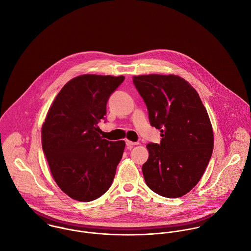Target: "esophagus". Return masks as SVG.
Segmentation results:
<instances>
[{"label":"esophagus","instance_id":"34e87169","mask_svg":"<svg viewBox=\"0 0 251 251\" xmlns=\"http://www.w3.org/2000/svg\"><path fill=\"white\" fill-rule=\"evenodd\" d=\"M126 144L127 149H131L134 145H137L138 143H135V142H131V141H129V140H126Z\"/></svg>","mask_w":251,"mask_h":251}]
</instances>
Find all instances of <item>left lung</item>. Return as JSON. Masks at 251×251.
<instances>
[{
	"instance_id": "1",
	"label": "left lung",
	"mask_w": 251,
	"mask_h": 251,
	"mask_svg": "<svg viewBox=\"0 0 251 251\" xmlns=\"http://www.w3.org/2000/svg\"><path fill=\"white\" fill-rule=\"evenodd\" d=\"M133 84L148 109L160 143H149L144 179L153 192L178 198L203 176L214 149V133L198 93L177 75H139Z\"/></svg>"
}]
</instances>
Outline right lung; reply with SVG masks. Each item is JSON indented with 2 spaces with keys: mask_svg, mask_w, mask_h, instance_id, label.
<instances>
[{
  "mask_svg": "<svg viewBox=\"0 0 251 251\" xmlns=\"http://www.w3.org/2000/svg\"><path fill=\"white\" fill-rule=\"evenodd\" d=\"M125 76L80 75L54 100L42 125V149L52 176L71 198L90 202L111 186L125 141H108L98 124Z\"/></svg>",
  "mask_w": 251,
  "mask_h": 251,
  "instance_id": "right-lung-1",
  "label": "right lung"
}]
</instances>
